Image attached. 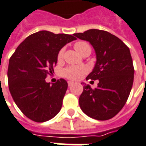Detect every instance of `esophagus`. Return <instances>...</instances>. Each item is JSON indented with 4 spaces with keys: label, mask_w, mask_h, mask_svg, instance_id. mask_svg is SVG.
Wrapping results in <instances>:
<instances>
[{
    "label": "esophagus",
    "mask_w": 146,
    "mask_h": 146,
    "mask_svg": "<svg viewBox=\"0 0 146 146\" xmlns=\"http://www.w3.org/2000/svg\"><path fill=\"white\" fill-rule=\"evenodd\" d=\"M73 84H74V82H71V81L68 82V85L69 87H70V86H72V85H73Z\"/></svg>",
    "instance_id": "34e87169"
}]
</instances>
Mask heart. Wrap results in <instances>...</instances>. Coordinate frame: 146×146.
Wrapping results in <instances>:
<instances>
[{
  "instance_id": "1",
  "label": "heart",
  "mask_w": 146,
  "mask_h": 146,
  "mask_svg": "<svg viewBox=\"0 0 146 146\" xmlns=\"http://www.w3.org/2000/svg\"><path fill=\"white\" fill-rule=\"evenodd\" d=\"M74 49L82 55L87 51H91V47L87 42H85V41H78L74 44ZM62 54H63V51H61L58 53V58L61 59ZM85 73H86V68L82 66L68 67L63 71V74L64 76L69 79L72 80L78 79Z\"/></svg>"
}]
</instances>
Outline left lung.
Instances as JSON below:
<instances>
[{
  "label": "left lung",
  "instance_id": "1",
  "mask_svg": "<svg viewBox=\"0 0 146 146\" xmlns=\"http://www.w3.org/2000/svg\"><path fill=\"white\" fill-rule=\"evenodd\" d=\"M74 35L88 41L95 49L96 63L86 80L99 82L95 89L84 84L80 108L92 119H111L126 103L133 84L134 67L129 48L106 31L90 29Z\"/></svg>",
  "mask_w": 146,
  "mask_h": 146
}]
</instances>
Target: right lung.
<instances>
[{
    "instance_id": "1",
    "label": "right lung",
    "mask_w": 146,
    "mask_h": 146,
    "mask_svg": "<svg viewBox=\"0 0 146 146\" xmlns=\"http://www.w3.org/2000/svg\"><path fill=\"white\" fill-rule=\"evenodd\" d=\"M74 40L76 38L70 35L40 31L26 38L11 57L10 92L20 110L32 121H48L61 110L68 83L61 78L50 85L45 78L54 72L59 51Z\"/></svg>"
}]
</instances>
